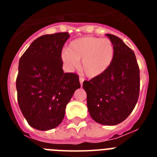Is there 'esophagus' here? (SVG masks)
<instances>
[{
    "instance_id": "esophagus-1",
    "label": "esophagus",
    "mask_w": 157,
    "mask_h": 157,
    "mask_svg": "<svg viewBox=\"0 0 157 157\" xmlns=\"http://www.w3.org/2000/svg\"><path fill=\"white\" fill-rule=\"evenodd\" d=\"M79 81H80V84H81V86H82V84H83V81H84V79L82 77H80L79 78Z\"/></svg>"
}]
</instances>
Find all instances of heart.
Returning <instances> with one entry per match:
<instances>
[{
  "label": "heart",
  "mask_w": 157,
  "mask_h": 157,
  "mask_svg": "<svg viewBox=\"0 0 157 157\" xmlns=\"http://www.w3.org/2000/svg\"><path fill=\"white\" fill-rule=\"evenodd\" d=\"M114 57V46L109 39L83 36L71 41L68 50L61 54L62 61L68 70L76 68L81 60V69L90 78L100 76L110 67Z\"/></svg>",
  "instance_id": "1"
}]
</instances>
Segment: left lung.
Returning a JSON list of instances; mask_svg holds the SVG:
<instances>
[{
  "mask_svg": "<svg viewBox=\"0 0 157 157\" xmlns=\"http://www.w3.org/2000/svg\"><path fill=\"white\" fill-rule=\"evenodd\" d=\"M114 46L110 67L100 76L83 82L87 107L98 124L115 125L126 119L139 95V68L134 51L121 38L106 34Z\"/></svg>",
  "mask_w": 157,
  "mask_h": 157,
  "instance_id": "8db88e82",
  "label": "left lung"
}]
</instances>
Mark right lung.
Listing matches in <instances>:
<instances>
[{
    "instance_id": "1",
    "label": "right lung",
    "mask_w": 157,
    "mask_h": 157,
    "mask_svg": "<svg viewBox=\"0 0 157 157\" xmlns=\"http://www.w3.org/2000/svg\"><path fill=\"white\" fill-rule=\"evenodd\" d=\"M67 33L41 36L19 59L16 80L18 103L28 124L50 130L63 120L67 104L81 87L76 74L64 73L62 49Z\"/></svg>"
}]
</instances>
